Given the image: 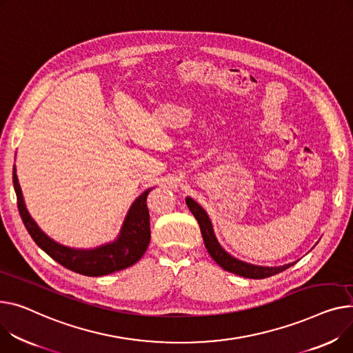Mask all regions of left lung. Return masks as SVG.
<instances>
[{
  "label": "left lung",
  "mask_w": 353,
  "mask_h": 353,
  "mask_svg": "<svg viewBox=\"0 0 353 353\" xmlns=\"http://www.w3.org/2000/svg\"><path fill=\"white\" fill-rule=\"evenodd\" d=\"M185 203H187V205H189L190 211H192L193 216L196 217V220L200 225L204 245H205L208 254L223 270L236 274V275H240V276H244V278L263 279V278L283 272L287 268H290L291 265H294V263H292V264H287V265H283V267H260V265H252V264L243 263V261L237 260V258L231 256L219 244V241L214 236L213 225H211V221H210L205 211L190 197L185 199Z\"/></svg>",
  "instance_id": "1"
}]
</instances>
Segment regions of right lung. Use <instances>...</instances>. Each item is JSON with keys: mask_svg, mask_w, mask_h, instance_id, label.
<instances>
[{"mask_svg": "<svg viewBox=\"0 0 353 353\" xmlns=\"http://www.w3.org/2000/svg\"><path fill=\"white\" fill-rule=\"evenodd\" d=\"M12 181L17 193L18 211L23 225L37 245L62 267L88 276H102L132 267L148 250L150 243V217L146 200L152 189L146 190L134 200L123 223L121 236L116 241L95 250H74L57 244L50 237H46L31 219L26 204H23L15 168L12 172Z\"/></svg>", "mask_w": 353, "mask_h": 353, "instance_id": "1", "label": "right lung"}]
</instances>
